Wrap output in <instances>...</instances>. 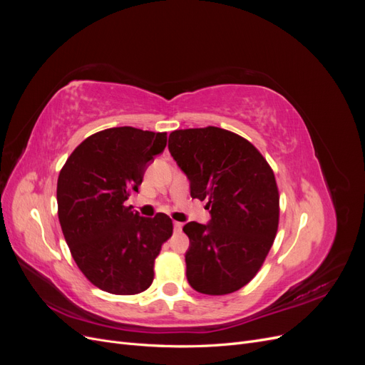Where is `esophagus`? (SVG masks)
Masks as SVG:
<instances>
[{
    "label": "esophagus",
    "instance_id": "obj_1",
    "mask_svg": "<svg viewBox=\"0 0 365 365\" xmlns=\"http://www.w3.org/2000/svg\"><path fill=\"white\" fill-rule=\"evenodd\" d=\"M173 230L176 231V233H180V231L182 230V224L181 222H176V220H175V222H173Z\"/></svg>",
    "mask_w": 365,
    "mask_h": 365
}]
</instances>
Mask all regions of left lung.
Here are the masks:
<instances>
[{"instance_id":"8db88e82","label":"left lung","mask_w":365,"mask_h":365,"mask_svg":"<svg viewBox=\"0 0 365 365\" xmlns=\"http://www.w3.org/2000/svg\"><path fill=\"white\" fill-rule=\"evenodd\" d=\"M169 150L190 181V195L207 201L208 225H184L187 280L201 294L227 295L250 283L267 259L279 228L280 196L268 161L235 132L207 126L178 129Z\"/></svg>"}]
</instances>
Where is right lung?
Returning <instances> with one entry per match:
<instances>
[{"mask_svg": "<svg viewBox=\"0 0 365 365\" xmlns=\"http://www.w3.org/2000/svg\"><path fill=\"white\" fill-rule=\"evenodd\" d=\"M165 145V132L109 128L85 138L61 169L56 195L63 237L82 274L105 292L146 291L173 233L168 215L143 217L125 205Z\"/></svg>", "mask_w": 365, "mask_h": 365, "instance_id": "obj_1", "label": "right lung"}]
</instances>
